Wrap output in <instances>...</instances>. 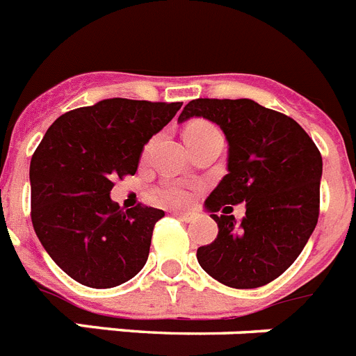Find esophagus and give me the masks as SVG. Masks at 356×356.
I'll list each match as a JSON object with an SVG mask.
<instances>
[{
	"mask_svg": "<svg viewBox=\"0 0 356 356\" xmlns=\"http://www.w3.org/2000/svg\"><path fill=\"white\" fill-rule=\"evenodd\" d=\"M175 216L180 217L181 221H187V222H191L196 219V213L191 212V210H175Z\"/></svg>",
	"mask_w": 356,
	"mask_h": 356,
	"instance_id": "obj_1",
	"label": "esophagus"
}]
</instances>
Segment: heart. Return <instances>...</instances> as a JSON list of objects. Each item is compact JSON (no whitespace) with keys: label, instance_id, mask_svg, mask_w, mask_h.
I'll return each instance as SVG.
<instances>
[{"label":"heart","instance_id":"obj_1","mask_svg":"<svg viewBox=\"0 0 356 356\" xmlns=\"http://www.w3.org/2000/svg\"><path fill=\"white\" fill-rule=\"evenodd\" d=\"M221 131L217 130L213 124L205 121H194L191 122L184 131L185 143L193 144L194 140H200L203 137H209V135H219ZM156 197L163 203H185V201L191 200V191L181 185H163V187L156 188Z\"/></svg>","mask_w":356,"mask_h":356}]
</instances>
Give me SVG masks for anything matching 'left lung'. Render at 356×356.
Returning <instances> with one entry per match:
<instances>
[{
	"mask_svg": "<svg viewBox=\"0 0 356 356\" xmlns=\"http://www.w3.org/2000/svg\"><path fill=\"white\" fill-rule=\"evenodd\" d=\"M191 118L219 124L228 140V175L205 201L219 234L197 248V262L228 287L267 285L294 264L317 225L319 149L294 119L251 99L200 97L178 121ZM238 202L247 217L235 225L229 213Z\"/></svg>",
	"mask_w": 356,
	"mask_h": 356,
	"instance_id": "left-lung-1",
	"label": "left lung"
}]
</instances>
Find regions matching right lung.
<instances>
[{
	"label": "right lung",
	"instance_id": "obj_1",
	"mask_svg": "<svg viewBox=\"0 0 356 356\" xmlns=\"http://www.w3.org/2000/svg\"><path fill=\"white\" fill-rule=\"evenodd\" d=\"M181 103L103 99L56 119L30 162L31 222L65 275L92 289L134 278L149 254L163 210L110 200L114 181L135 175L144 144Z\"/></svg>",
	"mask_w": 356,
	"mask_h": 356
}]
</instances>
